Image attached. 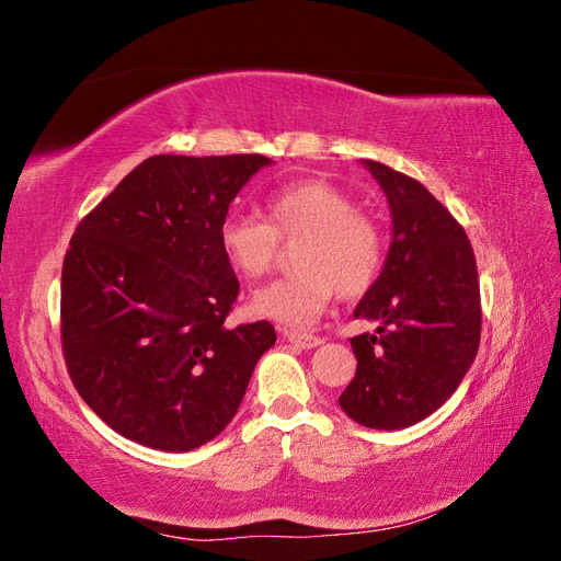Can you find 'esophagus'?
Wrapping results in <instances>:
<instances>
[{
    "label": "esophagus",
    "mask_w": 561,
    "mask_h": 561,
    "mask_svg": "<svg viewBox=\"0 0 561 561\" xmlns=\"http://www.w3.org/2000/svg\"><path fill=\"white\" fill-rule=\"evenodd\" d=\"M280 332H283V339H287V342L299 346V348H316L322 344L320 336L309 334V332H295V330H280Z\"/></svg>",
    "instance_id": "34e87169"
}]
</instances>
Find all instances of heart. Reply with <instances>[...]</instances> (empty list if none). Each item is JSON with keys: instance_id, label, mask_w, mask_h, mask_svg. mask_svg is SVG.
<instances>
[{"instance_id": "b5f03b06", "label": "heart", "mask_w": 561, "mask_h": 561, "mask_svg": "<svg viewBox=\"0 0 561 561\" xmlns=\"http://www.w3.org/2000/svg\"><path fill=\"white\" fill-rule=\"evenodd\" d=\"M219 250L245 280L266 276L280 243L295 245L297 274L260 287L250 311L301 328L325 311L332 297H358L377 280L383 264V231L358 213L355 201L325 180L287 184L266 198V222L254 215H229L219 227Z\"/></svg>"}]
</instances>
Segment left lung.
<instances>
[{
  "label": "left lung",
  "instance_id": "1",
  "mask_svg": "<svg viewBox=\"0 0 561 561\" xmlns=\"http://www.w3.org/2000/svg\"><path fill=\"white\" fill-rule=\"evenodd\" d=\"M388 198L393 241L355 318L377 322L351 346L355 379L339 396L360 426L398 431L439 410L480 348L482 307L472 245L426 186L379 161H363Z\"/></svg>",
  "mask_w": 561,
  "mask_h": 561
}]
</instances>
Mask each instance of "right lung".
I'll return each instance as SVG.
<instances>
[{
	"mask_svg": "<svg viewBox=\"0 0 561 561\" xmlns=\"http://www.w3.org/2000/svg\"><path fill=\"white\" fill-rule=\"evenodd\" d=\"M262 154L149 157L81 219L62 262L60 336L79 396L112 431L161 451L210 443L276 344L229 330L239 278L219 227Z\"/></svg>",
	"mask_w": 561,
	"mask_h": 561,
	"instance_id": "add662e5",
	"label": "right lung"
}]
</instances>
